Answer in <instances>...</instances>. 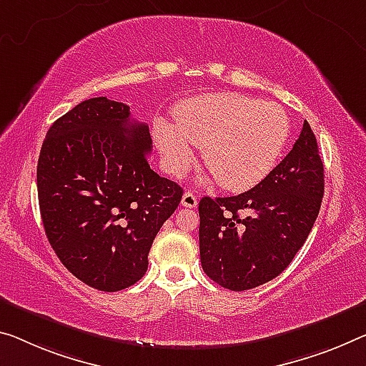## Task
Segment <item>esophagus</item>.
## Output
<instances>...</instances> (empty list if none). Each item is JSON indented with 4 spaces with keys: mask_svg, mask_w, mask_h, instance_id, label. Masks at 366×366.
Instances as JSON below:
<instances>
[{
    "mask_svg": "<svg viewBox=\"0 0 366 366\" xmlns=\"http://www.w3.org/2000/svg\"><path fill=\"white\" fill-rule=\"evenodd\" d=\"M182 206L196 207V206H198V198H196V196L191 193V191H187V193H184L183 198H182Z\"/></svg>",
    "mask_w": 366,
    "mask_h": 366,
    "instance_id": "1",
    "label": "esophagus"
}]
</instances>
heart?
<instances>
[{"label":"heart","instance_id":"heart-1","mask_svg":"<svg viewBox=\"0 0 366 366\" xmlns=\"http://www.w3.org/2000/svg\"><path fill=\"white\" fill-rule=\"evenodd\" d=\"M155 142L168 170H187L193 150L202 149V162L222 188L245 191L263 182L290 137V119L272 101L239 93H207L179 103L173 126L157 121Z\"/></svg>","mask_w":366,"mask_h":366}]
</instances>
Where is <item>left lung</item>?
I'll list each match as a JSON object with an SVG mask.
<instances>
[{"label": "left lung", "instance_id": "left-lung-1", "mask_svg": "<svg viewBox=\"0 0 366 366\" xmlns=\"http://www.w3.org/2000/svg\"><path fill=\"white\" fill-rule=\"evenodd\" d=\"M324 196L317 140L305 121L293 149L245 193L199 201V255L222 288L245 291L277 278L305 245Z\"/></svg>", "mask_w": 366, "mask_h": 366}]
</instances>
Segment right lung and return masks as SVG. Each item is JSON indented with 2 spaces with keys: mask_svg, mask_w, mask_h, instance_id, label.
<instances>
[{
  "mask_svg": "<svg viewBox=\"0 0 366 366\" xmlns=\"http://www.w3.org/2000/svg\"><path fill=\"white\" fill-rule=\"evenodd\" d=\"M149 126L124 103L92 98L50 126L37 162L49 244L83 283L121 291L144 277L183 188L152 170Z\"/></svg>",
  "mask_w": 366,
  "mask_h": 366,
  "instance_id": "right-lung-1",
  "label": "right lung"
}]
</instances>
